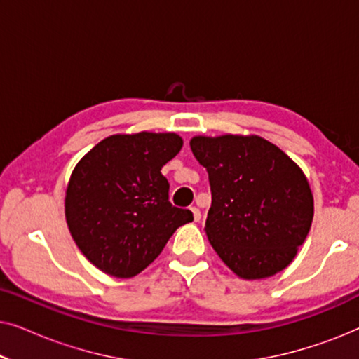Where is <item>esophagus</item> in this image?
Listing matches in <instances>:
<instances>
[{
  "label": "esophagus",
  "instance_id": "obj_1",
  "mask_svg": "<svg viewBox=\"0 0 359 359\" xmlns=\"http://www.w3.org/2000/svg\"><path fill=\"white\" fill-rule=\"evenodd\" d=\"M191 212H193L194 222H199V220H201V210L198 208H191Z\"/></svg>",
  "mask_w": 359,
  "mask_h": 359
}]
</instances>
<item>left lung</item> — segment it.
Returning <instances> with one entry per match:
<instances>
[{"label":"left lung","instance_id":"obj_1","mask_svg":"<svg viewBox=\"0 0 359 359\" xmlns=\"http://www.w3.org/2000/svg\"><path fill=\"white\" fill-rule=\"evenodd\" d=\"M212 204L205 235L242 279H264L296 258L313 219L311 184L296 161L259 135H196Z\"/></svg>","mask_w":359,"mask_h":359}]
</instances>
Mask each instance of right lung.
Returning a JSON list of instances; mask_svg holds the SVG:
<instances>
[{
	"mask_svg": "<svg viewBox=\"0 0 359 359\" xmlns=\"http://www.w3.org/2000/svg\"><path fill=\"white\" fill-rule=\"evenodd\" d=\"M175 132L116 134L96 144L72 171L65 219L90 263L114 278H132L161 253L171 235L193 220L168 201L163 165L180 154Z\"/></svg>",
	"mask_w": 359,
	"mask_h": 359,
	"instance_id": "1",
	"label": "right lung"
}]
</instances>
